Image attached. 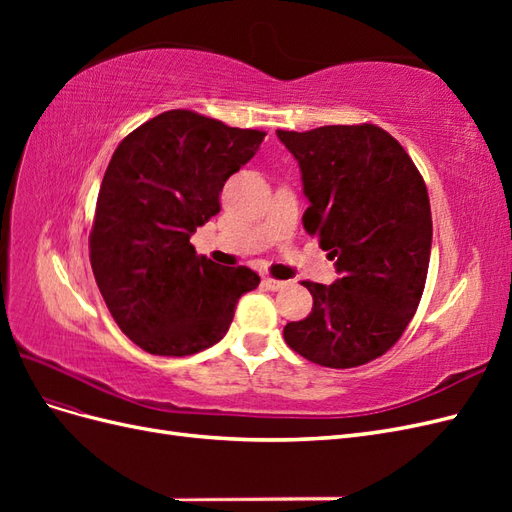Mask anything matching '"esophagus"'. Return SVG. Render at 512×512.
Wrapping results in <instances>:
<instances>
[{"mask_svg":"<svg viewBox=\"0 0 512 512\" xmlns=\"http://www.w3.org/2000/svg\"><path fill=\"white\" fill-rule=\"evenodd\" d=\"M262 284H265L269 290H282L284 286H286V282H282V280H273V277H265V280H262Z\"/></svg>","mask_w":512,"mask_h":512,"instance_id":"1","label":"esophagus"}]
</instances>
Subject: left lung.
<instances>
[{
	"label": "left lung",
	"mask_w": 512,
	"mask_h": 512,
	"mask_svg": "<svg viewBox=\"0 0 512 512\" xmlns=\"http://www.w3.org/2000/svg\"><path fill=\"white\" fill-rule=\"evenodd\" d=\"M277 138L301 168L303 228L339 273L331 286L303 282L314 307L286 324L284 339L322 367L365 365L395 346L421 301L431 254L425 181L374 123L277 130Z\"/></svg>",
	"instance_id": "1"
}]
</instances>
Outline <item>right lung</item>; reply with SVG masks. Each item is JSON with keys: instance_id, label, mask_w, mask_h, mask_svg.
Masks as SVG:
<instances>
[{"instance_id": "right-lung-1", "label": "right lung", "mask_w": 512, "mask_h": 512, "mask_svg": "<svg viewBox=\"0 0 512 512\" xmlns=\"http://www.w3.org/2000/svg\"><path fill=\"white\" fill-rule=\"evenodd\" d=\"M262 138L260 130L177 108L115 149L89 260L108 312L145 352L188 356L218 344L241 294L260 284L252 269L198 256L190 237L220 213L226 179L254 158Z\"/></svg>"}]
</instances>
